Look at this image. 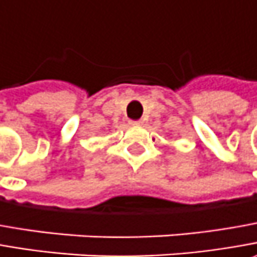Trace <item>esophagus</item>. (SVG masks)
Instances as JSON below:
<instances>
[{"label": "esophagus", "instance_id": "obj_1", "mask_svg": "<svg viewBox=\"0 0 257 257\" xmlns=\"http://www.w3.org/2000/svg\"><path fill=\"white\" fill-rule=\"evenodd\" d=\"M131 123H132V125H142L144 122H142V120H132Z\"/></svg>", "mask_w": 257, "mask_h": 257}]
</instances>
